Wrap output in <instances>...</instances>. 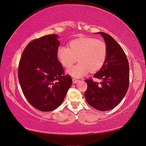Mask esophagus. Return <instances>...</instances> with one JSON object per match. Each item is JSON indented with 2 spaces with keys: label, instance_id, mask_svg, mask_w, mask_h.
Here are the masks:
<instances>
[{
  "label": "esophagus",
  "instance_id": "esophagus-1",
  "mask_svg": "<svg viewBox=\"0 0 146 146\" xmlns=\"http://www.w3.org/2000/svg\"><path fill=\"white\" fill-rule=\"evenodd\" d=\"M72 81H73V82L74 83H76V82H78V80L77 79H76V78H72Z\"/></svg>",
  "mask_w": 146,
  "mask_h": 146
}]
</instances>
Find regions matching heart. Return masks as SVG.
I'll use <instances>...</instances> for the list:
<instances>
[{
	"label": "heart",
	"mask_w": 146,
	"mask_h": 146,
	"mask_svg": "<svg viewBox=\"0 0 146 146\" xmlns=\"http://www.w3.org/2000/svg\"><path fill=\"white\" fill-rule=\"evenodd\" d=\"M107 45L104 40L93 37H80L68 43V47L60 46L57 58L64 67L68 68L76 60L79 62L70 67L67 73L74 77H82L89 71L96 72L104 64L107 57Z\"/></svg>",
	"instance_id": "1"
}]
</instances>
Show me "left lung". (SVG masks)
<instances>
[{"instance_id":"1","label":"left lung","mask_w":146,"mask_h":146,"mask_svg":"<svg viewBox=\"0 0 146 146\" xmlns=\"http://www.w3.org/2000/svg\"><path fill=\"white\" fill-rule=\"evenodd\" d=\"M101 34L107 45V57L102 68L94 76L101 82L86 80L84 96L88 104L100 111H108L119 104L129 87V63L120 45L105 33Z\"/></svg>"}]
</instances>
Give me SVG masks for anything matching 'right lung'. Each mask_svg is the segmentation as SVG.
Masks as SVG:
<instances>
[{
	"label": "right lung",
	"mask_w": 146,
	"mask_h": 146,
	"mask_svg": "<svg viewBox=\"0 0 146 146\" xmlns=\"http://www.w3.org/2000/svg\"><path fill=\"white\" fill-rule=\"evenodd\" d=\"M57 35L44 36L29 43L20 60L18 77L28 102L42 111H52L63 102L72 80L64 74L57 58Z\"/></svg>",
	"instance_id": "right-lung-1"
}]
</instances>
